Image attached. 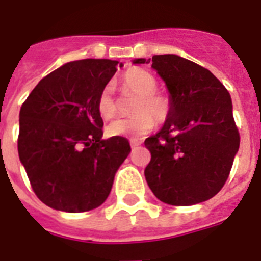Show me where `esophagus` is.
<instances>
[{
	"label": "esophagus",
	"mask_w": 261,
	"mask_h": 261,
	"mask_svg": "<svg viewBox=\"0 0 261 261\" xmlns=\"http://www.w3.org/2000/svg\"><path fill=\"white\" fill-rule=\"evenodd\" d=\"M130 145H131V147L134 149V147H138V146L141 145V142L138 141V139H130Z\"/></svg>",
	"instance_id": "34e87169"
}]
</instances>
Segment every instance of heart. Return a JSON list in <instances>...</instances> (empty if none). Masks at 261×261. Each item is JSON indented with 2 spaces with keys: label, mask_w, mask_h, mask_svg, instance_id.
I'll use <instances>...</instances> for the list:
<instances>
[{
  "label": "heart",
  "mask_w": 261,
  "mask_h": 261,
  "mask_svg": "<svg viewBox=\"0 0 261 261\" xmlns=\"http://www.w3.org/2000/svg\"><path fill=\"white\" fill-rule=\"evenodd\" d=\"M120 88L124 95H133L131 118L116 119L107 126L110 137H142L147 134L154 123H165L173 111V101L158 90V80L151 72L139 67L127 69L120 77ZM97 112L103 119H111L118 112L112 90L106 86L97 97Z\"/></svg>",
  "instance_id": "obj_1"
}]
</instances>
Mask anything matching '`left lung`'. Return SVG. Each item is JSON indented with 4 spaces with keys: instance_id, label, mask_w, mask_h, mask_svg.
I'll return each mask as SVG.
<instances>
[{
    "instance_id": "obj_1",
    "label": "left lung",
    "mask_w": 261,
    "mask_h": 261,
    "mask_svg": "<svg viewBox=\"0 0 261 261\" xmlns=\"http://www.w3.org/2000/svg\"><path fill=\"white\" fill-rule=\"evenodd\" d=\"M150 61L166 83L173 111L145 141L151 152L146 181L165 204H200L222 189L240 146L230 95L209 69L188 59L155 55L134 63Z\"/></svg>"
}]
</instances>
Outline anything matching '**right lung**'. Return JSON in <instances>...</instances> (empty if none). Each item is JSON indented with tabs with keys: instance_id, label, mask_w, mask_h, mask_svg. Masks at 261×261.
<instances>
[{
	"instance_id": "1",
	"label": "right lung",
	"mask_w": 261,
	"mask_h": 261,
	"mask_svg": "<svg viewBox=\"0 0 261 261\" xmlns=\"http://www.w3.org/2000/svg\"><path fill=\"white\" fill-rule=\"evenodd\" d=\"M118 65L107 59L67 63L40 80L21 106V164L36 196L56 211L80 213L100 206L130 154L126 138L101 139L96 107Z\"/></svg>"
}]
</instances>
